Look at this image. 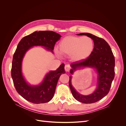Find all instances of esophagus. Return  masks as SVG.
<instances>
[{"mask_svg":"<svg viewBox=\"0 0 126 126\" xmlns=\"http://www.w3.org/2000/svg\"><path fill=\"white\" fill-rule=\"evenodd\" d=\"M64 69H65L66 71H69L70 69V66L69 64H66L65 66H64Z\"/></svg>","mask_w":126,"mask_h":126,"instance_id":"esophagus-1","label":"esophagus"}]
</instances>
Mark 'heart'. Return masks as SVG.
<instances>
[{
  "label": "heart",
  "mask_w": 126,
  "mask_h": 126,
  "mask_svg": "<svg viewBox=\"0 0 126 126\" xmlns=\"http://www.w3.org/2000/svg\"><path fill=\"white\" fill-rule=\"evenodd\" d=\"M60 51L63 55H71L74 61H81L87 59L94 49V42L87 36H67L60 42Z\"/></svg>",
  "instance_id": "b5f03b06"
}]
</instances>
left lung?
<instances>
[{
	"label": "left lung",
	"instance_id": "1",
	"mask_svg": "<svg viewBox=\"0 0 126 126\" xmlns=\"http://www.w3.org/2000/svg\"><path fill=\"white\" fill-rule=\"evenodd\" d=\"M79 35H85L91 38L94 42V49L87 59L71 64L70 74H72L76 69L82 67L96 68L98 74L97 88L93 94L88 96L80 94L72 87L71 76L69 86L75 99L85 104H92L101 99L109 92L115 77V57L110 46L104 39L89 33H81Z\"/></svg>",
	"mask_w": 126,
	"mask_h": 126
}]
</instances>
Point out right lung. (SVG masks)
I'll use <instances>...</instances> for the list:
<instances>
[{
    "mask_svg": "<svg viewBox=\"0 0 126 126\" xmlns=\"http://www.w3.org/2000/svg\"><path fill=\"white\" fill-rule=\"evenodd\" d=\"M61 37L52 31L35 32L26 36L19 43L13 59L11 77L17 93L27 101L33 104L49 102L54 96L58 79L62 74L65 73L64 63L55 71L46 76L43 82L37 86H32L26 82L21 73V62L26 52L35 46H41L52 51L55 44Z\"/></svg>",
    "mask_w": 126,
    "mask_h": 126,
    "instance_id": "obj_1",
    "label": "right lung"
}]
</instances>
